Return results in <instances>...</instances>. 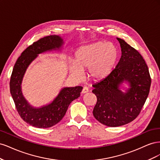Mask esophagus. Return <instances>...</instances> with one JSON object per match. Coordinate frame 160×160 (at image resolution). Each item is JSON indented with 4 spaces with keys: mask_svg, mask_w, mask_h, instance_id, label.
I'll return each mask as SVG.
<instances>
[{
    "mask_svg": "<svg viewBox=\"0 0 160 160\" xmlns=\"http://www.w3.org/2000/svg\"><path fill=\"white\" fill-rule=\"evenodd\" d=\"M88 92H89V89L88 87H84V88H83V90H82V93H88Z\"/></svg>",
    "mask_w": 160,
    "mask_h": 160,
    "instance_id": "esophagus-1",
    "label": "esophagus"
}]
</instances>
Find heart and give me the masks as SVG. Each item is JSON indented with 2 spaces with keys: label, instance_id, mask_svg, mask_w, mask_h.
Returning a JSON list of instances; mask_svg holds the SVG:
<instances>
[{
  "label": "heart",
  "instance_id": "heart-1",
  "mask_svg": "<svg viewBox=\"0 0 160 160\" xmlns=\"http://www.w3.org/2000/svg\"><path fill=\"white\" fill-rule=\"evenodd\" d=\"M118 59V51L112 43L97 42L81 47L75 55V63L71 62V73L83 78V70L89 69V75L95 80L107 77L113 71Z\"/></svg>",
  "mask_w": 160,
  "mask_h": 160
}]
</instances>
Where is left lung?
Returning <instances> with one entry per match:
<instances>
[{"instance_id": "left-lung-1", "label": "left lung", "mask_w": 160, "mask_h": 160, "mask_svg": "<svg viewBox=\"0 0 160 160\" xmlns=\"http://www.w3.org/2000/svg\"><path fill=\"white\" fill-rule=\"evenodd\" d=\"M117 39L122 48L119 61L107 77L93 85L92 91L97 97L94 117L109 127L122 126L136 118L151 86L148 67L141 54L122 38ZM124 81L130 87L125 93L119 89Z\"/></svg>"}]
</instances>
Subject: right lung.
I'll use <instances>...</instances> for the list:
<instances>
[{"label":"right lung","mask_w":160,"mask_h":160,"mask_svg":"<svg viewBox=\"0 0 160 160\" xmlns=\"http://www.w3.org/2000/svg\"><path fill=\"white\" fill-rule=\"evenodd\" d=\"M63 45L62 38L50 35L40 38L24 51L14 64L10 80V91L16 109L27 123L38 128H48L59 123L64 117L69 104L80 96L83 88H64L52 102L39 108H33L24 98L21 83L27 67L38 54L58 50Z\"/></svg>","instance_id":"right-lung-1"}]
</instances>
